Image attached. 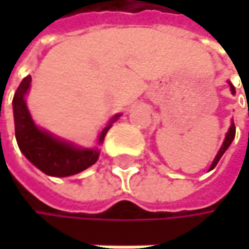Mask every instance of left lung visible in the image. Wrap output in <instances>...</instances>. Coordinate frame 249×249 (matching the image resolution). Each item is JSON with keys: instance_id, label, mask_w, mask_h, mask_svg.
I'll return each instance as SVG.
<instances>
[{"instance_id": "left-lung-1", "label": "left lung", "mask_w": 249, "mask_h": 249, "mask_svg": "<svg viewBox=\"0 0 249 249\" xmlns=\"http://www.w3.org/2000/svg\"><path fill=\"white\" fill-rule=\"evenodd\" d=\"M228 83H229V88H231L232 95H235V86H233L231 82H228ZM233 138H235V124H233V121H232V123H231V126H229V129H228V132H226V135H225L224 142H222V145H221V148H219L218 154L215 156V159H213V161H212V164H211L209 170L215 169V166L218 164V161L221 160V157L224 156L225 151L229 148V145H231V142L233 141Z\"/></svg>"}]
</instances>
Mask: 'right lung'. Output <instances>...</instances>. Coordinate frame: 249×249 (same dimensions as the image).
<instances>
[{
	"label": "right lung",
	"instance_id": "1",
	"mask_svg": "<svg viewBox=\"0 0 249 249\" xmlns=\"http://www.w3.org/2000/svg\"><path fill=\"white\" fill-rule=\"evenodd\" d=\"M30 85L31 76L28 75L17 88L13 99L16 138L25 159L38 170L53 177L73 176L95 164L101 153L99 145L104 142L107 132L121 117V114H115L107 126L99 132L95 147L85 148L40 128L34 123L25 102Z\"/></svg>",
	"mask_w": 249,
	"mask_h": 249
}]
</instances>
